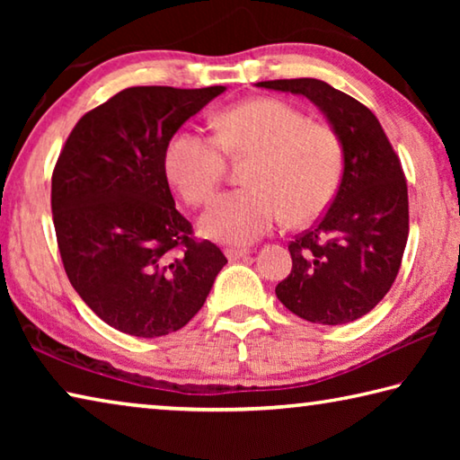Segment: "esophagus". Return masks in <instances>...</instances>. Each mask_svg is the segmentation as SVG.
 Returning a JSON list of instances; mask_svg holds the SVG:
<instances>
[{
	"label": "esophagus",
	"mask_w": 460,
	"mask_h": 460,
	"mask_svg": "<svg viewBox=\"0 0 460 460\" xmlns=\"http://www.w3.org/2000/svg\"><path fill=\"white\" fill-rule=\"evenodd\" d=\"M247 253H249V249H227V252H225V255H227L229 261H235V260L245 258Z\"/></svg>",
	"instance_id": "1"
}]
</instances>
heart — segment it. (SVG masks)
<instances>
[{
  "label": "heart",
  "mask_w": 460,
  "mask_h": 460,
  "mask_svg": "<svg viewBox=\"0 0 460 460\" xmlns=\"http://www.w3.org/2000/svg\"><path fill=\"white\" fill-rule=\"evenodd\" d=\"M229 155L255 158L247 189L231 190L202 217V233L243 245L286 219L306 223L331 205L339 190L345 147L329 123L313 121L282 99L260 97L231 105L217 118V136L181 129L164 147V172L190 207L215 197Z\"/></svg>",
  "instance_id": "b5f03b06"
}]
</instances>
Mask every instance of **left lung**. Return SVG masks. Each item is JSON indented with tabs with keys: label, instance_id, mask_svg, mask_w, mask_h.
Returning <instances> with one entry per match:
<instances>
[{
	"label": "left lung",
	"instance_id": "obj_1",
	"mask_svg": "<svg viewBox=\"0 0 460 460\" xmlns=\"http://www.w3.org/2000/svg\"><path fill=\"white\" fill-rule=\"evenodd\" d=\"M318 105L339 131L345 168L331 207L290 241L292 271L276 296L316 324L353 323L376 308L398 276L410 215L402 162L371 109L318 79L263 81Z\"/></svg>",
	"mask_w": 460,
	"mask_h": 460
}]
</instances>
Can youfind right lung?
<instances>
[{
    "label": "right lung",
    "instance_id": "right-lung-1",
    "mask_svg": "<svg viewBox=\"0 0 460 460\" xmlns=\"http://www.w3.org/2000/svg\"><path fill=\"white\" fill-rule=\"evenodd\" d=\"M225 87H129L76 121L52 172L62 266L101 321L131 337L174 332L227 258L176 211L164 147Z\"/></svg>",
    "mask_w": 460,
    "mask_h": 460
}]
</instances>
